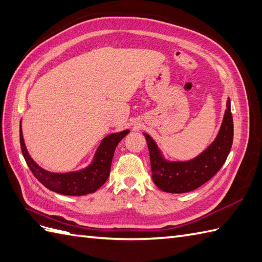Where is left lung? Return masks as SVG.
Returning <instances> with one entry per match:
<instances>
[{"label":"left lung","instance_id":"obj_1","mask_svg":"<svg viewBox=\"0 0 262 262\" xmlns=\"http://www.w3.org/2000/svg\"><path fill=\"white\" fill-rule=\"evenodd\" d=\"M226 106L227 110L215 141L204 152L189 162L165 161L156 143L145 133L150 156L152 181L162 191L169 193L193 191L221 169L233 143V117L229 99Z\"/></svg>","mask_w":262,"mask_h":262}]
</instances>
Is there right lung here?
Returning a JSON list of instances; mask_svg holds the SVG:
<instances>
[{
	"mask_svg": "<svg viewBox=\"0 0 262 262\" xmlns=\"http://www.w3.org/2000/svg\"><path fill=\"white\" fill-rule=\"evenodd\" d=\"M129 130H124L119 133L110 135L101 141L97 151H96L93 164L88 167L79 170V172L70 173H51L42 169L37 165L29 156L27 148L25 146L23 132H21L20 123V146L21 151L25 157V161L30 168L31 173L39 182L46 186L51 191L56 193L66 195H84L93 193L107 180L110 172L112 159L114 156V151L119 142L123 139Z\"/></svg>",
	"mask_w": 262,
	"mask_h": 262,
	"instance_id": "obj_1",
	"label": "right lung"
}]
</instances>
